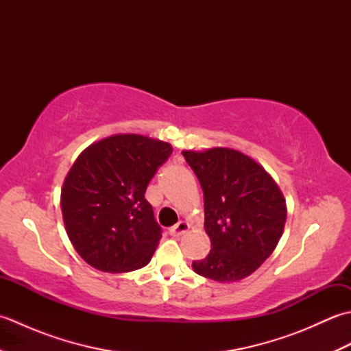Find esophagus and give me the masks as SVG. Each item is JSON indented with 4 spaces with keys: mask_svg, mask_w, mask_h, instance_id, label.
<instances>
[{
    "mask_svg": "<svg viewBox=\"0 0 351 351\" xmlns=\"http://www.w3.org/2000/svg\"><path fill=\"white\" fill-rule=\"evenodd\" d=\"M189 229H190V225H189L187 221H180V223H176L175 226H171L169 229V234L171 237H181V235H184L185 232H187Z\"/></svg>",
    "mask_w": 351,
    "mask_h": 351,
    "instance_id": "obj_1",
    "label": "esophagus"
}]
</instances>
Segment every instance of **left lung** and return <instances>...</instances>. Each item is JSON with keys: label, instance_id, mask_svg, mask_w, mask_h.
Here are the masks:
<instances>
[{"label": "left lung", "instance_id": "left-lung-1", "mask_svg": "<svg viewBox=\"0 0 351 351\" xmlns=\"http://www.w3.org/2000/svg\"><path fill=\"white\" fill-rule=\"evenodd\" d=\"M204 191L205 230L211 250L193 270L220 283L245 279L278 245L287 202L268 171L237 149L182 151Z\"/></svg>", "mask_w": 351, "mask_h": 351}]
</instances>
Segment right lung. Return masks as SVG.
I'll return each instance as SVG.
<instances>
[{
	"instance_id": "add662e5",
	"label": "right lung",
	"mask_w": 351,
	"mask_h": 351,
	"mask_svg": "<svg viewBox=\"0 0 351 351\" xmlns=\"http://www.w3.org/2000/svg\"><path fill=\"white\" fill-rule=\"evenodd\" d=\"M171 145L140 134H114L78 155L64 178L60 205L69 240L88 265L106 273L145 267L161 238L149 181Z\"/></svg>"
}]
</instances>
